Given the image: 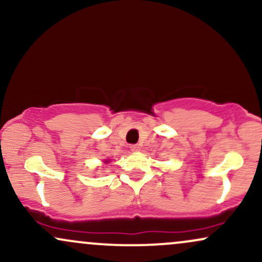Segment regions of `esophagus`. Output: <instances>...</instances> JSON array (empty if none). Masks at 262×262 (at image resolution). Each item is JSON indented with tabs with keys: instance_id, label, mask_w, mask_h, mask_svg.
<instances>
[{
	"instance_id": "34e87169",
	"label": "esophagus",
	"mask_w": 262,
	"mask_h": 262,
	"mask_svg": "<svg viewBox=\"0 0 262 262\" xmlns=\"http://www.w3.org/2000/svg\"><path fill=\"white\" fill-rule=\"evenodd\" d=\"M140 146L138 145V144H134V145H130V150L132 151H139Z\"/></svg>"
}]
</instances>
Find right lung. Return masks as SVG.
<instances>
[{"mask_svg": "<svg viewBox=\"0 0 262 262\" xmlns=\"http://www.w3.org/2000/svg\"><path fill=\"white\" fill-rule=\"evenodd\" d=\"M104 162H110V161H108V160H107V161H104Z\"/></svg>", "mask_w": 262, "mask_h": 262, "instance_id": "1", "label": "right lung"}]
</instances>
